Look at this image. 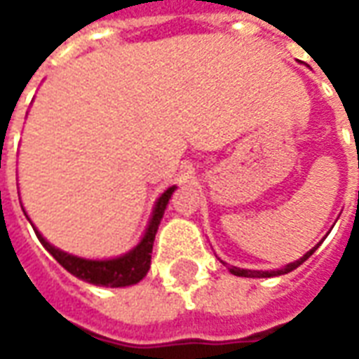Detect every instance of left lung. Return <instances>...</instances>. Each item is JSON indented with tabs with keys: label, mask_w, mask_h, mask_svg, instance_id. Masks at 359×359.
Wrapping results in <instances>:
<instances>
[{
	"label": "left lung",
	"mask_w": 359,
	"mask_h": 359,
	"mask_svg": "<svg viewBox=\"0 0 359 359\" xmlns=\"http://www.w3.org/2000/svg\"><path fill=\"white\" fill-rule=\"evenodd\" d=\"M321 244V242H319ZM319 244L317 246H313V248L309 250L308 254H304V257H300V259H296V262H292V264H288L286 267H283V269H277V271H252V269H241V267H229V271L233 273V275H236V277H252V278H267V277H277V275H285V273H290V271H294L298 265H302L306 259H308L313 252H316L317 248H319Z\"/></svg>",
	"instance_id": "left-lung-1"
}]
</instances>
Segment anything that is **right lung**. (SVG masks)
<instances>
[{
    "label": "right lung",
    "instance_id": "add662e5",
    "mask_svg": "<svg viewBox=\"0 0 359 359\" xmlns=\"http://www.w3.org/2000/svg\"><path fill=\"white\" fill-rule=\"evenodd\" d=\"M175 188L171 187L165 190L163 194L159 196V200L156 202L149 225L146 229V233L142 236V241L138 242V246L133 248L125 256L113 257V259H84V257H76L61 252L55 246H51L50 242L43 238L42 234L36 231L38 241L42 242V246L51 256L57 259L59 264L63 265L71 275L82 278L86 283L97 286H111V288H118V286H130L140 283L142 278L146 277V273L151 264V248H154V241H156L157 226L161 223L165 208L171 200Z\"/></svg>",
    "mask_w": 359,
    "mask_h": 359
}]
</instances>
